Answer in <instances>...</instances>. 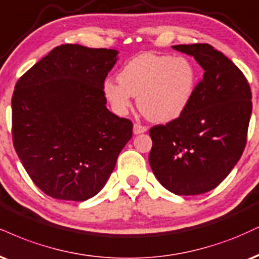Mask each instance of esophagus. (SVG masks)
Wrapping results in <instances>:
<instances>
[{
    "label": "esophagus",
    "instance_id": "1",
    "mask_svg": "<svg viewBox=\"0 0 259 259\" xmlns=\"http://www.w3.org/2000/svg\"><path fill=\"white\" fill-rule=\"evenodd\" d=\"M147 132V126L145 125H141V124L136 123L134 124V129H133V133L135 134V135H139V134H143Z\"/></svg>",
    "mask_w": 259,
    "mask_h": 259
}]
</instances>
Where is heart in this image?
I'll use <instances>...</instances> for the list:
<instances>
[{
    "instance_id": "b5f03b06",
    "label": "heart",
    "mask_w": 259,
    "mask_h": 259,
    "mask_svg": "<svg viewBox=\"0 0 259 259\" xmlns=\"http://www.w3.org/2000/svg\"><path fill=\"white\" fill-rule=\"evenodd\" d=\"M195 80V68L187 58L147 53L127 61L118 74V82L106 80L104 94L118 114L129 112L135 96L147 119L167 123L185 112Z\"/></svg>"
}]
</instances>
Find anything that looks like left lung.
Wrapping results in <instances>:
<instances>
[{"label": "left lung", "mask_w": 259, "mask_h": 259, "mask_svg": "<svg viewBox=\"0 0 259 259\" xmlns=\"http://www.w3.org/2000/svg\"><path fill=\"white\" fill-rule=\"evenodd\" d=\"M195 59L201 82L182 114L149 130L148 160L160 185L177 195L216 188L238 163L252 113L250 85L223 53L206 43L172 46Z\"/></svg>", "instance_id": "1"}]
</instances>
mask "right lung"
Masks as SVG:
<instances>
[{"mask_svg": "<svg viewBox=\"0 0 259 259\" xmlns=\"http://www.w3.org/2000/svg\"><path fill=\"white\" fill-rule=\"evenodd\" d=\"M116 49L55 47L15 84V152L42 192L84 201L104 188L133 136V123L107 110L104 82Z\"/></svg>", "mask_w": 259, "mask_h": 259, "instance_id": "obj_1", "label": "right lung"}]
</instances>
